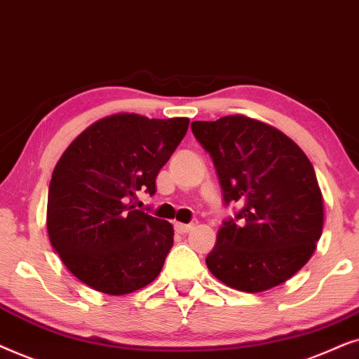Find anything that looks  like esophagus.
Here are the masks:
<instances>
[{
    "label": "esophagus",
    "mask_w": 359,
    "mask_h": 359,
    "mask_svg": "<svg viewBox=\"0 0 359 359\" xmlns=\"http://www.w3.org/2000/svg\"><path fill=\"white\" fill-rule=\"evenodd\" d=\"M175 231L180 233V235H185V233H189L190 229L194 228V224H185V223H175L174 224Z\"/></svg>",
    "instance_id": "esophagus-1"
}]
</instances>
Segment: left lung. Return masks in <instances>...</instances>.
Listing matches in <instances>:
<instances>
[{"mask_svg": "<svg viewBox=\"0 0 359 359\" xmlns=\"http://www.w3.org/2000/svg\"><path fill=\"white\" fill-rule=\"evenodd\" d=\"M194 136L212 156L224 203L238 202V224L219 228L208 269L241 292L285 283L307 264L323 229V197L305 152L271 124L229 114L194 121Z\"/></svg>", "mask_w": 359, "mask_h": 359, "instance_id": "1", "label": "left lung"}]
</instances>
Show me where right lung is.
<instances>
[{"label": "right lung", "mask_w": 359, "mask_h": 359, "mask_svg": "<svg viewBox=\"0 0 359 359\" xmlns=\"http://www.w3.org/2000/svg\"><path fill=\"white\" fill-rule=\"evenodd\" d=\"M189 118L114 113L83 130L60 156L47 195V233L67 269L107 295L136 292L159 276L174 228L130 203L156 194V177Z\"/></svg>", "instance_id": "1"}]
</instances>
